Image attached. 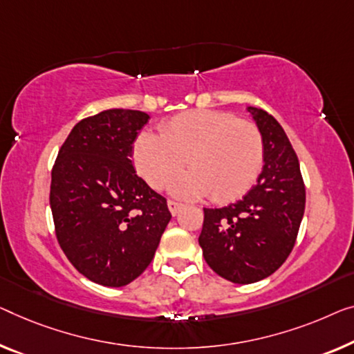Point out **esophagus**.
I'll return each instance as SVG.
<instances>
[{"mask_svg":"<svg viewBox=\"0 0 354 354\" xmlns=\"http://www.w3.org/2000/svg\"><path fill=\"white\" fill-rule=\"evenodd\" d=\"M181 208H183L181 203L173 202V200H170V202H168V209H170V213H171L173 216H176V214L179 213V209H181Z\"/></svg>","mask_w":354,"mask_h":354,"instance_id":"obj_1","label":"esophagus"}]
</instances>
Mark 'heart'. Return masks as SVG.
<instances>
[{
	"label": "heart",
	"instance_id": "heart-1",
	"mask_svg": "<svg viewBox=\"0 0 354 354\" xmlns=\"http://www.w3.org/2000/svg\"><path fill=\"white\" fill-rule=\"evenodd\" d=\"M171 184L173 195L227 202L243 195L259 176L263 141L257 127L224 111L200 109L179 114L160 129V136L141 133L133 146V163L154 189Z\"/></svg>",
	"mask_w": 354,
	"mask_h": 354
}]
</instances>
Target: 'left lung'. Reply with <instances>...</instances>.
<instances>
[{
    "mask_svg": "<svg viewBox=\"0 0 354 354\" xmlns=\"http://www.w3.org/2000/svg\"><path fill=\"white\" fill-rule=\"evenodd\" d=\"M246 109L262 135V171L243 198L223 208H203L198 236L208 266L236 284L261 281L283 266L305 211L299 160L283 127L267 111Z\"/></svg>",
    "mask_w": 354,
    "mask_h": 354,
    "instance_id": "8db88e82",
    "label": "left lung"
}]
</instances>
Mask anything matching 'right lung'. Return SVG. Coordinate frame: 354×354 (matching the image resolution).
Listing matches in <instances>:
<instances>
[{
	"instance_id": "obj_1",
	"label": "right lung",
	"mask_w": 354,
	"mask_h": 354,
	"mask_svg": "<svg viewBox=\"0 0 354 354\" xmlns=\"http://www.w3.org/2000/svg\"><path fill=\"white\" fill-rule=\"evenodd\" d=\"M149 115L106 109L75 125L50 183L57 240L79 273L120 288L143 273L171 214L167 200L136 175L131 152Z\"/></svg>"
}]
</instances>
